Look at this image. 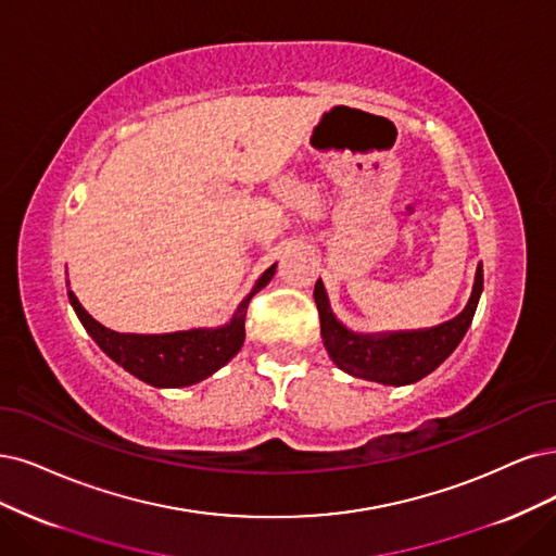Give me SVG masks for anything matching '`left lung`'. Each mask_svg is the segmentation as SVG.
<instances>
[{
  "instance_id": "1",
  "label": "left lung",
  "mask_w": 556,
  "mask_h": 556,
  "mask_svg": "<svg viewBox=\"0 0 556 556\" xmlns=\"http://www.w3.org/2000/svg\"><path fill=\"white\" fill-rule=\"evenodd\" d=\"M483 291V267L479 263L475 289H471L465 309L438 327L413 332H384V334H357L343 327L330 309L325 286L318 279L314 300L320 314V334L327 353L341 371L355 378L374 380L382 384H413L426 378L456 351L467 327L475 318L477 304Z\"/></svg>"
}]
</instances>
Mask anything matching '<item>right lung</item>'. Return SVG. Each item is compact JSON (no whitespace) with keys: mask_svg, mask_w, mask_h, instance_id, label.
Instances as JSON below:
<instances>
[{"mask_svg":"<svg viewBox=\"0 0 556 556\" xmlns=\"http://www.w3.org/2000/svg\"><path fill=\"white\" fill-rule=\"evenodd\" d=\"M277 265H270L254 283L252 293L247 295L231 318L215 330H188L172 334H121L108 330L105 325L93 320L85 306L79 304L73 291L68 300L85 330L100 345V351L110 355L118 366L126 368L135 378L153 387H188L213 376L217 368L233 359L244 341V316L250 300L270 283Z\"/></svg>","mask_w":556,"mask_h":556,"instance_id":"right-lung-1","label":"right lung"}]
</instances>
